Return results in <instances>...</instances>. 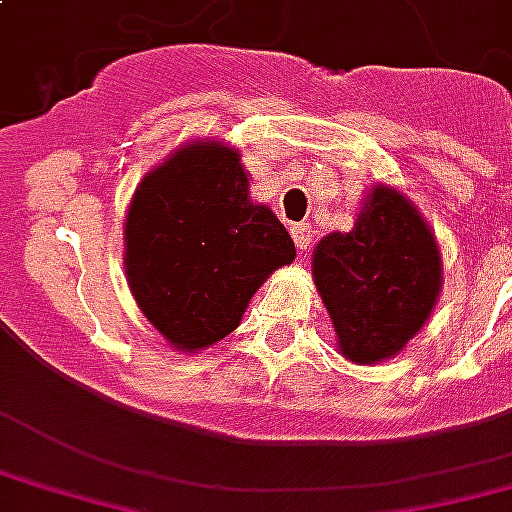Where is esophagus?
Here are the masks:
<instances>
[{
    "label": "esophagus",
    "mask_w": 512,
    "mask_h": 512,
    "mask_svg": "<svg viewBox=\"0 0 512 512\" xmlns=\"http://www.w3.org/2000/svg\"><path fill=\"white\" fill-rule=\"evenodd\" d=\"M292 239H295V247L300 252H306V249H311L314 236H311V228H308L306 222H300V225H292Z\"/></svg>",
    "instance_id": "obj_1"
}]
</instances>
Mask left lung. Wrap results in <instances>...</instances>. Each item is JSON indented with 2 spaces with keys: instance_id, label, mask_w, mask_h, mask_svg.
I'll use <instances>...</instances> for the list:
<instances>
[{
  "instance_id": "left-lung-1",
  "label": "left lung",
  "mask_w": 512,
  "mask_h": 512,
  "mask_svg": "<svg viewBox=\"0 0 512 512\" xmlns=\"http://www.w3.org/2000/svg\"><path fill=\"white\" fill-rule=\"evenodd\" d=\"M314 279L343 357L381 362L419 333L438 300V244L403 195L376 187L351 233L319 241Z\"/></svg>"
}]
</instances>
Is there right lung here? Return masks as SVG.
<instances>
[{
	"mask_svg": "<svg viewBox=\"0 0 512 512\" xmlns=\"http://www.w3.org/2000/svg\"><path fill=\"white\" fill-rule=\"evenodd\" d=\"M292 257L287 228L249 201L239 152L217 142L174 152L142 179L128 209L131 290L177 349H204L233 333L257 287Z\"/></svg>",
	"mask_w": 512,
	"mask_h": 512,
	"instance_id": "1",
	"label": "right lung"
}]
</instances>
